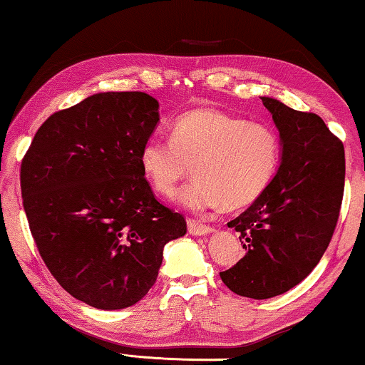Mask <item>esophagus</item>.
I'll use <instances>...</instances> for the list:
<instances>
[{"instance_id": "esophagus-1", "label": "esophagus", "mask_w": 365, "mask_h": 365, "mask_svg": "<svg viewBox=\"0 0 365 365\" xmlns=\"http://www.w3.org/2000/svg\"><path fill=\"white\" fill-rule=\"evenodd\" d=\"M187 231L189 234H192V236H207V234L212 232V227L194 221V219H187Z\"/></svg>"}]
</instances>
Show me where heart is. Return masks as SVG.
<instances>
[{
    "label": "heart",
    "mask_w": 365,
    "mask_h": 365,
    "mask_svg": "<svg viewBox=\"0 0 365 365\" xmlns=\"http://www.w3.org/2000/svg\"><path fill=\"white\" fill-rule=\"evenodd\" d=\"M279 159L281 143L272 128L219 109L181 114L171 139L149 138L139 154L144 176L164 197L176 194L192 166L197 179L181 201L196 212L254 202L271 184Z\"/></svg>",
    "instance_id": "obj_1"
}]
</instances>
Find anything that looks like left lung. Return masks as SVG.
Returning a JSON list of instances; mask_svg holds the SVG:
<instances>
[{
  "instance_id": "8db88e82",
  "label": "left lung",
  "mask_w": 365,
  "mask_h": 365,
  "mask_svg": "<svg viewBox=\"0 0 365 365\" xmlns=\"http://www.w3.org/2000/svg\"><path fill=\"white\" fill-rule=\"evenodd\" d=\"M281 139V161L252 206L227 222L246 256L219 272L237 296L269 299L304 281L331 242L344 196V146L317 114L262 96Z\"/></svg>"
}]
</instances>
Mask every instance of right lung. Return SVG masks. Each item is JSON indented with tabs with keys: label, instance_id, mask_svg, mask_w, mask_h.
Segmentation results:
<instances>
[{
	"label": "right lung",
	"instance_id": "1",
	"mask_svg": "<svg viewBox=\"0 0 365 365\" xmlns=\"http://www.w3.org/2000/svg\"><path fill=\"white\" fill-rule=\"evenodd\" d=\"M159 123L146 93H98L49 116L21 163L29 229L54 279L116 311L146 296L186 221L159 204L139 154Z\"/></svg>",
	"mask_w": 365,
	"mask_h": 365
}]
</instances>
